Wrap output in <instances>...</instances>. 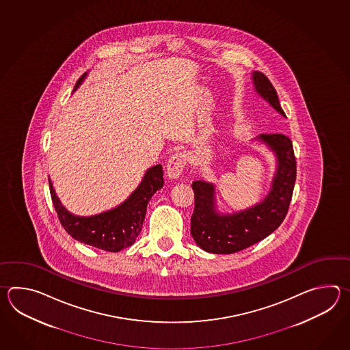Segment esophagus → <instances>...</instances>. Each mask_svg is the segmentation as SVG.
I'll return each mask as SVG.
<instances>
[{"label":"esophagus","mask_w":350,"mask_h":350,"mask_svg":"<svg viewBox=\"0 0 350 350\" xmlns=\"http://www.w3.org/2000/svg\"><path fill=\"white\" fill-rule=\"evenodd\" d=\"M186 155L184 152L174 154L166 165V174L170 178H180L186 166Z\"/></svg>","instance_id":"1"}]
</instances>
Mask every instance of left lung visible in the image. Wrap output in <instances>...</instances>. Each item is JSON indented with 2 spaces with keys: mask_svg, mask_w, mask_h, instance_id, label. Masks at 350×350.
I'll return each instance as SVG.
<instances>
[{
  "mask_svg": "<svg viewBox=\"0 0 350 350\" xmlns=\"http://www.w3.org/2000/svg\"><path fill=\"white\" fill-rule=\"evenodd\" d=\"M255 91L285 118L278 94L268 77L254 71ZM256 140L265 144L276 157V172L268 195L252 208L232 214L216 210L215 185L205 180L193 183L195 208L191 235L202 250L213 254H232L269 237L283 223L291 205L297 178V161L293 142L283 134H261Z\"/></svg>",
  "mask_w": 350,
  "mask_h": 350,
  "instance_id": "8db88e82",
  "label": "left lung"
}]
</instances>
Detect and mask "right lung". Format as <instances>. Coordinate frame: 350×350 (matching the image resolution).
<instances>
[{
    "label": "right lung",
    "mask_w": 350,
    "mask_h": 350,
    "mask_svg": "<svg viewBox=\"0 0 350 350\" xmlns=\"http://www.w3.org/2000/svg\"><path fill=\"white\" fill-rule=\"evenodd\" d=\"M86 72L76 82L77 89L86 77ZM163 166L155 165L144 175L140 185L136 187L126 200L119 206L92 216H77L68 213L62 206L49 178L50 193L53 208L57 213L59 223L75 240L101 249L118 253L133 245L142 229L146 208L152 195L164 185Z\"/></svg>",
    "instance_id": "1"
}]
</instances>
